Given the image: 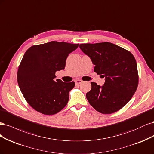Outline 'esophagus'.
Wrapping results in <instances>:
<instances>
[{
	"label": "esophagus",
	"instance_id": "esophagus-1",
	"mask_svg": "<svg viewBox=\"0 0 154 154\" xmlns=\"http://www.w3.org/2000/svg\"><path fill=\"white\" fill-rule=\"evenodd\" d=\"M83 81L82 80H80V79H78V80L75 81V84H80L81 83H82Z\"/></svg>",
	"mask_w": 154,
	"mask_h": 154
}]
</instances>
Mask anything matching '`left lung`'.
I'll return each instance as SVG.
<instances>
[{"instance_id":"8db88e82","label":"left lung","mask_w":154,"mask_h":154,"mask_svg":"<svg viewBox=\"0 0 154 154\" xmlns=\"http://www.w3.org/2000/svg\"><path fill=\"white\" fill-rule=\"evenodd\" d=\"M79 47L95 65V72L105 77L102 86L91 82V90L86 95L89 103L105 115L121 109L130 101L138 86L134 57L130 51L109 42L82 43Z\"/></svg>"}]
</instances>
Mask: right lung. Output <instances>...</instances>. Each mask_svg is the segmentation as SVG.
Listing matches in <instances>:
<instances>
[{
    "label": "right lung",
    "mask_w": 154,
    "mask_h": 154,
    "mask_svg": "<svg viewBox=\"0 0 154 154\" xmlns=\"http://www.w3.org/2000/svg\"><path fill=\"white\" fill-rule=\"evenodd\" d=\"M79 45L52 41L33 45L24 54L17 81L25 99L34 110L52 115L66 106L68 93L75 83L54 79L56 72L64 70L67 57Z\"/></svg>",
    "instance_id": "1"
}]
</instances>
